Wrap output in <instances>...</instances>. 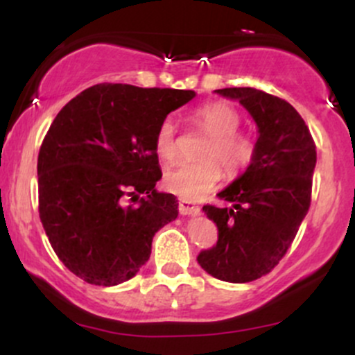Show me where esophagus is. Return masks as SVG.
I'll use <instances>...</instances> for the list:
<instances>
[{
	"instance_id": "esophagus-1",
	"label": "esophagus",
	"mask_w": 355,
	"mask_h": 355,
	"mask_svg": "<svg viewBox=\"0 0 355 355\" xmlns=\"http://www.w3.org/2000/svg\"><path fill=\"white\" fill-rule=\"evenodd\" d=\"M178 211H180V215H197L200 211V207L189 200H180L178 202Z\"/></svg>"
}]
</instances>
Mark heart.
<instances>
[{
	"mask_svg": "<svg viewBox=\"0 0 355 355\" xmlns=\"http://www.w3.org/2000/svg\"><path fill=\"white\" fill-rule=\"evenodd\" d=\"M195 125L210 133L202 146L200 160L180 162L170 166L164 175V187L187 200L205 197L223 175L221 165L230 177L245 172L257 155V141L252 135L240 132L242 116L225 103L203 105L193 113ZM155 152L165 162L178 155L177 125L166 116L155 133Z\"/></svg>",
	"mask_w": 355,
	"mask_h": 355,
	"instance_id": "obj_1",
	"label": "heart"
}]
</instances>
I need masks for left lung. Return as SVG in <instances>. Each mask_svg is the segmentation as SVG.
<instances>
[{"instance_id":"obj_1","label":"left lung","mask_w":355,"mask_h":355,"mask_svg":"<svg viewBox=\"0 0 355 355\" xmlns=\"http://www.w3.org/2000/svg\"><path fill=\"white\" fill-rule=\"evenodd\" d=\"M215 92L248 110L259 138L252 165L218 193L230 205L203 207L218 240L197 260L215 279L245 284L272 272L294 242L311 207L317 152L309 126L288 101L255 88Z\"/></svg>"}]
</instances>
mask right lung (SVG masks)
Returning a JSON list of instances; mask_svg holds the SVG:
<instances>
[{
  "label": "right lung",
  "mask_w": 355,
  "mask_h": 355,
  "mask_svg": "<svg viewBox=\"0 0 355 355\" xmlns=\"http://www.w3.org/2000/svg\"><path fill=\"white\" fill-rule=\"evenodd\" d=\"M191 89L100 83L68 101L38 155V210L53 250L85 282L112 287L145 266L152 240L177 218L155 133Z\"/></svg>",
  "instance_id": "right-lung-1"
}]
</instances>
